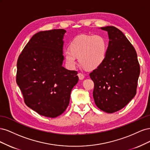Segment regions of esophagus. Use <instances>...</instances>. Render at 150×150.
<instances>
[{"label": "esophagus", "instance_id": "34e87169", "mask_svg": "<svg viewBox=\"0 0 150 150\" xmlns=\"http://www.w3.org/2000/svg\"><path fill=\"white\" fill-rule=\"evenodd\" d=\"M78 76L79 79L80 80H83V79L84 78V76L83 74H81V73H78Z\"/></svg>", "mask_w": 150, "mask_h": 150}]
</instances>
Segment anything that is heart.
I'll list each match as a JSON object with an SVG mask.
<instances>
[{"label": "heart", "instance_id": "1", "mask_svg": "<svg viewBox=\"0 0 150 150\" xmlns=\"http://www.w3.org/2000/svg\"><path fill=\"white\" fill-rule=\"evenodd\" d=\"M107 52L106 40L101 35H79L71 42L69 48L64 52L67 66L75 68L77 57L84 67L93 69L100 66L105 59Z\"/></svg>", "mask_w": 150, "mask_h": 150}]
</instances>
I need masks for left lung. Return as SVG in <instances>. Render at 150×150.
I'll list each match as a JSON object with an SVG mask.
<instances>
[{"label": "left lung", "mask_w": 150, "mask_h": 150, "mask_svg": "<svg viewBox=\"0 0 150 150\" xmlns=\"http://www.w3.org/2000/svg\"><path fill=\"white\" fill-rule=\"evenodd\" d=\"M108 32L109 44L105 59L89 74L94 81L96 105L108 113L123 108L137 93L140 67L133 45L114 26L101 28Z\"/></svg>", "instance_id": "1"}]
</instances>
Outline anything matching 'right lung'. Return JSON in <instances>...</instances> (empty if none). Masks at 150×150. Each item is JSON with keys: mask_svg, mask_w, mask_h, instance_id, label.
Returning a JSON list of instances; mask_svg holds the SVG:
<instances>
[{"mask_svg": "<svg viewBox=\"0 0 150 150\" xmlns=\"http://www.w3.org/2000/svg\"><path fill=\"white\" fill-rule=\"evenodd\" d=\"M64 29L40 31L25 45L17 62L16 82L28 107L56 117L69 105L78 72L63 67Z\"/></svg>", "mask_w": 150, "mask_h": 150, "instance_id": "1", "label": "right lung"}]
</instances>
